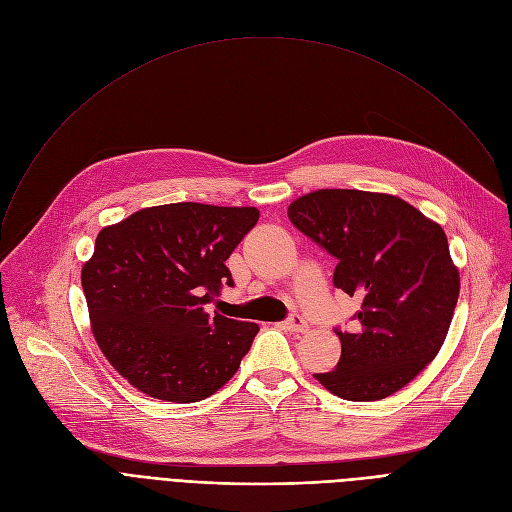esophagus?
I'll return each mask as SVG.
<instances>
[{
	"label": "esophagus",
	"instance_id": "34e87169",
	"mask_svg": "<svg viewBox=\"0 0 512 512\" xmlns=\"http://www.w3.org/2000/svg\"><path fill=\"white\" fill-rule=\"evenodd\" d=\"M284 328L290 330V332H305V330H307V321H305L303 315L292 313V315H288V319L284 321Z\"/></svg>",
	"mask_w": 512,
	"mask_h": 512
}]
</instances>
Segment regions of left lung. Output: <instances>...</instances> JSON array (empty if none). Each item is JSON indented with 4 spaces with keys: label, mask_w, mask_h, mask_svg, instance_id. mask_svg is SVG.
<instances>
[{
    "label": "left lung",
    "mask_w": 512,
    "mask_h": 512,
    "mask_svg": "<svg viewBox=\"0 0 512 512\" xmlns=\"http://www.w3.org/2000/svg\"><path fill=\"white\" fill-rule=\"evenodd\" d=\"M288 220L338 263L334 286L359 297L342 353L315 373L332 394L382 400L438 355L459 301V272L444 230L392 195L324 188L288 207Z\"/></svg>",
    "instance_id": "left-lung-1"
}]
</instances>
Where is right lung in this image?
Returning a JSON list of instances; mask_svg holds the SVG:
<instances>
[{
  "instance_id": "obj_1",
  "label": "right lung",
  "mask_w": 512,
  "mask_h": 512,
  "mask_svg": "<svg viewBox=\"0 0 512 512\" xmlns=\"http://www.w3.org/2000/svg\"><path fill=\"white\" fill-rule=\"evenodd\" d=\"M259 220L255 207H147L95 240L83 290L95 340L134 388L166 402L220 390L249 353L257 324L207 313L226 259Z\"/></svg>"
}]
</instances>
